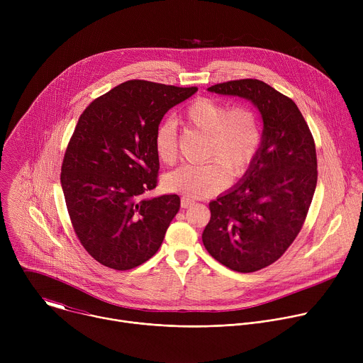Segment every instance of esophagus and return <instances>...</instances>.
Here are the masks:
<instances>
[{"instance_id":"esophagus-1","label":"esophagus","mask_w":363,"mask_h":363,"mask_svg":"<svg viewBox=\"0 0 363 363\" xmlns=\"http://www.w3.org/2000/svg\"><path fill=\"white\" fill-rule=\"evenodd\" d=\"M192 203H194V201L191 198H186V196L181 198V206H182V208H188V206H191Z\"/></svg>"}]
</instances>
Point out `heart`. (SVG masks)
Returning a JSON list of instances; mask_svg holds the SVG:
<instances>
[{
	"label": "heart",
	"instance_id": "obj_1",
	"mask_svg": "<svg viewBox=\"0 0 363 363\" xmlns=\"http://www.w3.org/2000/svg\"><path fill=\"white\" fill-rule=\"evenodd\" d=\"M188 129L208 135L203 165H182L165 177V188L186 198H205L223 191L233 179L244 177L260 152L263 132L260 119L247 105L228 106L211 97H198L178 116ZM157 158L172 165L178 160L177 128L162 122L153 136Z\"/></svg>",
	"mask_w": 363,
	"mask_h": 363
}]
</instances>
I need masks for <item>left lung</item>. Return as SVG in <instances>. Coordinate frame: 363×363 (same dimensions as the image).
I'll return each instance as SVG.
<instances>
[{
	"label": "left lung",
	"mask_w": 363,
	"mask_h": 363,
	"mask_svg": "<svg viewBox=\"0 0 363 363\" xmlns=\"http://www.w3.org/2000/svg\"><path fill=\"white\" fill-rule=\"evenodd\" d=\"M208 90L251 100L264 122L257 160L240 184L210 202L202 233L217 262L252 273L277 262L304 224L318 184L315 139L296 103L262 80H230Z\"/></svg>",
	"instance_id": "1"
}]
</instances>
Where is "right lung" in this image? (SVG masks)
Instances as JSON below:
<instances>
[{
    "label": "right lung",
    "instance_id": "obj_1",
    "mask_svg": "<svg viewBox=\"0 0 363 363\" xmlns=\"http://www.w3.org/2000/svg\"><path fill=\"white\" fill-rule=\"evenodd\" d=\"M196 90L128 80L80 115L60 181L73 230L100 264L125 272L160 250L181 201L142 196L158 185L153 136L164 115Z\"/></svg>",
    "mask_w": 363,
    "mask_h": 363
}]
</instances>
